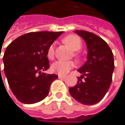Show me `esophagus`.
<instances>
[{"instance_id": "obj_1", "label": "esophagus", "mask_w": 125, "mask_h": 125, "mask_svg": "<svg viewBox=\"0 0 125 125\" xmlns=\"http://www.w3.org/2000/svg\"><path fill=\"white\" fill-rule=\"evenodd\" d=\"M66 77L65 75H61V74H59V79H64Z\"/></svg>"}]
</instances>
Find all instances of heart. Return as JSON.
Segmentation results:
<instances>
[{
    "instance_id": "1",
    "label": "heart",
    "mask_w": 125,
    "mask_h": 125,
    "mask_svg": "<svg viewBox=\"0 0 125 125\" xmlns=\"http://www.w3.org/2000/svg\"><path fill=\"white\" fill-rule=\"evenodd\" d=\"M63 42L68 45L72 51H78L82 47V40L77 35H69L63 39ZM54 46L55 44L52 43L48 49L47 56L48 59H52L54 56ZM74 56L76 57L79 56V53H74ZM74 66V63L72 61H56L53 63L51 66V69L55 73H58L59 74H65L70 69H72Z\"/></svg>"
}]
</instances>
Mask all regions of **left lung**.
Listing matches in <instances>:
<instances>
[{"mask_svg":"<svg viewBox=\"0 0 125 125\" xmlns=\"http://www.w3.org/2000/svg\"><path fill=\"white\" fill-rule=\"evenodd\" d=\"M75 32L87 44V60L77 70L82 74L77 83L69 91L78 102L93 105L105 96L111 85L114 69V56L106 42L99 36L85 30H76Z\"/></svg>","mask_w":125,"mask_h":125,"instance_id":"obj_1","label":"left lung"}]
</instances>
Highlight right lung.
Returning <instances> with one entry per match:
<instances>
[{"mask_svg":"<svg viewBox=\"0 0 125 125\" xmlns=\"http://www.w3.org/2000/svg\"><path fill=\"white\" fill-rule=\"evenodd\" d=\"M62 32H34L11 42L4 53V72L16 98L32 104L43 100L56 74L44 73L49 67L48 47Z\"/></svg>","mask_w":125,"mask_h":125,"instance_id":"right-lung-1","label":"right lung"}]
</instances>
